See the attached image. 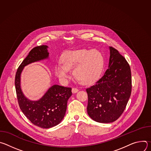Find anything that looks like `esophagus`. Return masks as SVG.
I'll list each match as a JSON object with an SVG mask.
<instances>
[{"mask_svg": "<svg viewBox=\"0 0 151 151\" xmlns=\"http://www.w3.org/2000/svg\"><path fill=\"white\" fill-rule=\"evenodd\" d=\"M78 91H79V90L77 89V88H73L72 90V91L73 93H77Z\"/></svg>", "mask_w": 151, "mask_h": 151, "instance_id": "1", "label": "esophagus"}]
</instances>
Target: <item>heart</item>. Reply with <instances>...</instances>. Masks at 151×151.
<instances>
[{
    "label": "heart",
    "instance_id": "1",
    "mask_svg": "<svg viewBox=\"0 0 151 151\" xmlns=\"http://www.w3.org/2000/svg\"><path fill=\"white\" fill-rule=\"evenodd\" d=\"M61 64L55 67V73L62 81L69 78L72 69L73 76L81 83H94L101 75L104 67V58L98 51L79 49L68 51L61 56Z\"/></svg>",
    "mask_w": 151,
    "mask_h": 151
}]
</instances>
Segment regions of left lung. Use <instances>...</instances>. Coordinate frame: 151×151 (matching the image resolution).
<instances>
[{"instance_id":"obj_1","label":"left lung","mask_w":151,"mask_h":151,"mask_svg":"<svg viewBox=\"0 0 151 151\" xmlns=\"http://www.w3.org/2000/svg\"><path fill=\"white\" fill-rule=\"evenodd\" d=\"M108 69L96 83L86 89L87 113L94 121L110 123L122 115L132 93L130 67L118 50L110 47Z\"/></svg>"}]
</instances>
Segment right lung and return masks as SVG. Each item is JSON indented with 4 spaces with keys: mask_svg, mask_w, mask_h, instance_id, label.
Returning <instances> with one entry per match:
<instances>
[{
    "mask_svg": "<svg viewBox=\"0 0 151 151\" xmlns=\"http://www.w3.org/2000/svg\"><path fill=\"white\" fill-rule=\"evenodd\" d=\"M48 46L40 45L33 48L21 63L16 72L15 85L20 109L32 124L43 128L58 125L65 115L67 103L72 96V88L58 85L51 87L39 100H30L21 88V74L24 68L34 62L48 58Z\"/></svg>",
    "mask_w": 151,
    "mask_h": 151,
    "instance_id": "add662e5",
    "label": "right lung"
}]
</instances>
